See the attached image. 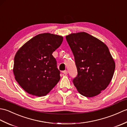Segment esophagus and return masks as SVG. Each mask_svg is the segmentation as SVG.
I'll return each mask as SVG.
<instances>
[{"instance_id": "esophagus-1", "label": "esophagus", "mask_w": 127, "mask_h": 127, "mask_svg": "<svg viewBox=\"0 0 127 127\" xmlns=\"http://www.w3.org/2000/svg\"><path fill=\"white\" fill-rule=\"evenodd\" d=\"M63 74H64L66 75V74H68V71H67V70H64V71H63Z\"/></svg>"}]
</instances>
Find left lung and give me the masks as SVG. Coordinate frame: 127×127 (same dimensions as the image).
<instances>
[{
    "label": "left lung",
    "instance_id": "1",
    "mask_svg": "<svg viewBox=\"0 0 127 127\" xmlns=\"http://www.w3.org/2000/svg\"><path fill=\"white\" fill-rule=\"evenodd\" d=\"M73 53L77 75L72 80L81 95L93 97L106 89L111 81L115 63L107 46L85 32L66 36Z\"/></svg>",
    "mask_w": 127,
    "mask_h": 127
}]
</instances>
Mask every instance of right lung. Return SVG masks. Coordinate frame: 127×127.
Returning <instances> with one entry per match:
<instances>
[{
    "mask_svg": "<svg viewBox=\"0 0 127 127\" xmlns=\"http://www.w3.org/2000/svg\"><path fill=\"white\" fill-rule=\"evenodd\" d=\"M63 37L50 33L37 35L23 45L14 58L13 74L24 90L37 96H45L57 84L60 71L53 52Z\"/></svg>",
    "mask_w": 127,
    "mask_h": 127,
    "instance_id": "1",
    "label": "right lung"
}]
</instances>
